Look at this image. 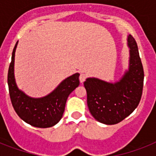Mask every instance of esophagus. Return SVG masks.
I'll return each mask as SVG.
<instances>
[{"mask_svg": "<svg viewBox=\"0 0 156 156\" xmlns=\"http://www.w3.org/2000/svg\"><path fill=\"white\" fill-rule=\"evenodd\" d=\"M86 78H87V74H85V73H81L80 76H79V80H80L81 83H83V82L86 80Z\"/></svg>", "mask_w": 156, "mask_h": 156, "instance_id": "34e87169", "label": "esophagus"}]
</instances>
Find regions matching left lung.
<instances>
[{
  "instance_id": "8db88e82",
  "label": "left lung",
  "mask_w": 156,
  "mask_h": 156,
  "mask_svg": "<svg viewBox=\"0 0 156 156\" xmlns=\"http://www.w3.org/2000/svg\"><path fill=\"white\" fill-rule=\"evenodd\" d=\"M129 50V70L121 80L109 83L89 78L84 82L87 106L94 118L106 125H115L129 116L138 107L143 94L144 71L138 45L131 35L128 36Z\"/></svg>"
}]
</instances>
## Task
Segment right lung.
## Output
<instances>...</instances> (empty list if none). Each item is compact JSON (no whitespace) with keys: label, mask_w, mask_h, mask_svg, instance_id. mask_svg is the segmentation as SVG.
Here are the masks:
<instances>
[{"label":"right lung","mask_w":156,"mask_h":156,"mask_svg":"<svg viewBox=\"0 0 156 156\" xmlns=\"http://www.w3.org/2000/svg\"><path fill=\"white\" fill-rule=\"evenodd\" d=\"M18 42L13 50L8 71L9 92L12 105L18 116L30 126L38 128L52 127L58 123L62 117L69 94L79 86V73H74L65 79L45 97L39 99L29 97L18 89L14 79V55Z\"/></svg>","instance_id":"right-lung-1"}]
</instances>
